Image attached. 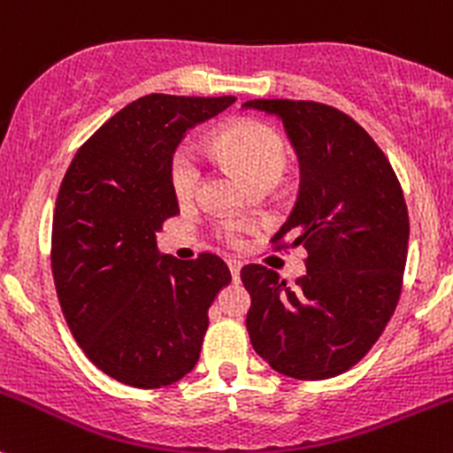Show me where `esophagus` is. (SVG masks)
<instances>
[{
    "label": "esophagus",
    "mask_w": 453,
    "mask_h": 453,
    "mask_svg": "<svg viewBox=\"0 0 453 453\" xmlns=\"http://www.w3.org/2000/svg\"><path fill=\"white\" fill-rule=\"evenodd\" d=\"M241 265H243V263L236 261V258H227V267H230V272H232V276H234V280H239Z\"/></svg>",
    "instance_id": "esophagus-1"
}]
</instances>
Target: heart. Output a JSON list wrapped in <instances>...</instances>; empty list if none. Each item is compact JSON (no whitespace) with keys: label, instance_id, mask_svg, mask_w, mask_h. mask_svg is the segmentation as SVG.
<instances>
[{"label":"heart","instance_id":"heart-1","mask_svg":"<svg viewBox=\"0 0 453 453\" xmlns=\"http://www.w3.org/2000/svg\"><path fill=\"white\" fill-rule=\"evenodd\" d=\"M212 148L227 165L236 170L250 186H274L283 177L289 161V148L283 134L257 119H241L219 130ZM170 186L179 201H192L201 188V164L188 146H179L168 164ZM250 226L236 219L219 221L214 234L227 245H241Z\"/></svg>","mask_w":453,"mask_h":453}]
</instances>
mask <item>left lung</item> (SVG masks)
Here are the masks:
<instances>
[{
  "label": "left lung",
  "mask_w": 453,
  "mask_h": 453,
  "mask_svg": "<svg viewBox=\"0 0 453 453\" xmlns=\"http://www.w3.org/2000/svg\"><path fill=\"white\" fill-rule=\"evenodd\" d=\"M276 115L301 165V190L274 250L303 248L307 274L289 288L250 263L252 348L272 370L323 380L357 365L379 341L403 289L410 217L396 173L374 139L341 110L316 101L252 99Z\"/></svg>",
  "instance_id": "left-lung-1"
}]
</instances>
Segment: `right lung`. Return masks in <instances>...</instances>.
<instances>
[{"label": "right lung", "mask_w": 453, "mask_h": 453, "mask_svg": "<svg viewBox=\"0 0 453 453\" xmlns=\"http://www.w3.org/2000/svg\"><path fill=\"white\" fill-rule=\"evenodd\" d=\"M234 101L142 96L79 148L59 186L50 265L61 311L83 354L130 388L192 372L210 305L232 280L212 252L161 257L155 232L179 214L168 164L183 134Z\"/></svg>", "instance_id": "obj_1"}]
</instances>
